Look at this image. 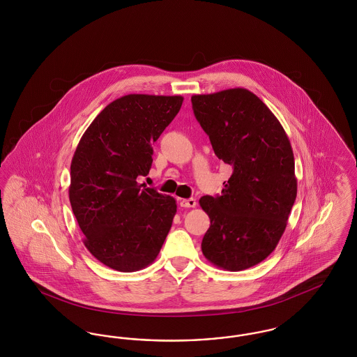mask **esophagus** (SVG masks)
<instances>
[{
	"instance_id": "esophagus-1",
	"label": "esophagus",
	"mask_w": 357,
	"mask_h": 357,
	"mask_svg": "<svg viewBox=\"0 0 357 357\" xmlns=\"http://www.w3.org/2000/svg\"><path fill=\"white\" fill-rule=\"evenodd\" d=\"M179 204L182 207H195L197 206V201L194 198H188V199H179Z\"/></svg>"
}]
</instances>
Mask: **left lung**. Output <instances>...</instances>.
<instances>
[{
	"mask_svg": "<svg viewBox=\"0 0 357 357\" xmlns=\"http://www.w3.org/2000/svg\"><path fill=\"white\" fill-rule=\"evenodd\" d=\"M191 102L214 153L233 169L221 195L199 199L210 218L202 253L217 268L245 271L272 253L288 225L297 195L293 150L281 123L249 89L192 95Z\"/></svg>",
	"mask_w": 357,
	"mask_h": 357,
	"instance_id": "1",
	"label": "left lung"
}]
</instances>
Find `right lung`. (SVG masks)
<instances>
[{"label":"right lung","mask_w":357,"mask_h":357,"mask_svg":"<svg viewBox=\"0 0 357 357\" xmlns=\"http://www.w3.org/2000/svg\"><path fill=\"white\" fill-rule=\"evenodd\" d=\"M182 102V96H121L89 124L73 153L72 211L85 248L114 271L136 272L153 264L170 231L175 199L136 178L149 174L153 142Z\"/></svg>","instance_id":"1"}]
</instances>
